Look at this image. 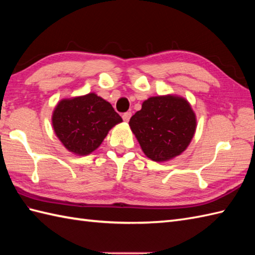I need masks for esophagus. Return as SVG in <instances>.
<instances>
[{
	"mask_svg": "<svg viewBox=\"0 0 255 255\" xmlns=\"http://www.w3.org/2000/svg\"><path fill=\"white\" fill-rule=\"evenodd\" d=\"M131 117V113L130 112H127V113H124L123 114V119L125 122H129V119Z\"/></svg>",
	"mask_w": 255,
	"mask_h": 255,
	"instance_id": "1",
	"label": "esophagus"
}]
</instances>
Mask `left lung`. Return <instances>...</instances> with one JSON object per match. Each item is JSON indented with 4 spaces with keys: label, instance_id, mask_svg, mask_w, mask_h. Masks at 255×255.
<instances>
[{
    "label": "left lung",
    "instance_id": "1",
    "mask_svg": "<svg viewBox=\"0 0 255 255\" xmlns=\"http://www.w3.org/2000/svg\"><path fill=\"white\" fill-rule=\"evenodd\" d=\"M144 154L156 162L180 155L196 129V117L183 97L166 95L150 97L129 121Z\"/></svg>",
    "mask_w": 255,
    "mask_h": 255
}]
</instances>
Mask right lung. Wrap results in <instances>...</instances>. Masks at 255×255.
<instances>
[{
	"label": "right lung",
	"instance_id": "1",
	"mask_svg": "<svg viewBox=\"0 0 255 255\" xmlns=\"http://www.w3.org/2000/svg\"><path fill=\"white\" fill-rule=\"evenodd\" d=\"M122 122L110 103L94 93L62 100L52 114L57 137L69 151L79 155L93 152L111 128Z\"/></svg>",
	"mask_w": 255,
	"mask_h": 255
}]
</instances>
